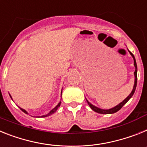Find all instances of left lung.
Wrapping results in <instances>:
<instances>
[{
  "mask_svg": "<svg viewBox=\"0 0 147 147\" xmlns=\"http://www.w3.org/2000/svg\"><path fill=\"white\" fill-rule=\"evenodd\" d=\"M130 55H132V57L133 58V60H134V66H135V72H134V75H135V84H134V86H133V89H132V92L130 93L129 95V96L127 97V98H125L124 100H123V101L121 102V103H120L118 105L115 106V107H113V108H112V109H100V108H98V107H95L94 105H92V104H90L89 101H88L87 100H86V101H87L88 104H89V106L90 107V108H91L92 109L93 111H95V112H98V113H100V114H113V113H115V112H118V110H120V109L123 107V106L126 103H127V101H128L129 100L130 98H132V95H134V93H135V89H136V86H137V63H136V61H135V57H134L133 54H132V52H129Z\"/></svg>",
  "mask_w": 147,
  "mask_h": 147,
  "instance_id": "left-lung-1",
  "label": "left lung"
}]
</instances>
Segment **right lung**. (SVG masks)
<instances>
[{
  "instance_id": "add662e5",
  "label": "right lung",
  "mask_w": 147,
  "mask_h": 147,
  "mask_svg": "<svg viewBox=\"0 0 147 147\" xmlns=\"http://www.w3.org/2000/svg\"><path fill=\"white\" fill-rule=\"evenodd\" d=\"M10 97H11V95H10ZM11 98H12V97H11ZM61 102H60V103H58V105L56 106V107H55L54 109H52V110L50 111V112H49V113H48V114H47V115H42V116H41V118H44V117H47V116H49V115H51L54 114L55 112L56 111L58 110V108H59L60 105H61ZM20 109H21V110H22L23 112H24V113H26V114H28V112H26V111L25 110V109H21V108H20Z\"/></svg>"
}]
</instances>
